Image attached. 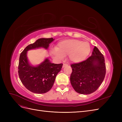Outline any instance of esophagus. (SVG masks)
Masks as SVG:
<instances>
[{"instance_id": "obj_1", "label": "esophagus", "mask_w": 122, "mask_h": 122, "mask_svg": "<svg viewBox=\"0 0 122 122\" xmlns=\"http://www.w3.org/2000/svg\"><path fill=\"white\" fill-rule=\"evenodd\" d=\"M66 66H68V64H63V65H62V68H64Z\"/></svg>"}]
</instances>
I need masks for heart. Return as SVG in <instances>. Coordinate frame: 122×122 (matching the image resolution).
Segmentation results:
<instances>
[{
    "instance_id": "heart-1",
    "label": "heart",
    "mask_w": 122,
    "mask_h": 122,
    "mask_svg": "<svg viewBox=\"0 0 122 122\" xmlns=\"http://www.w3.org/2000/svg\"><path fill=\"white\" fill-rule=\"evenodd\" d=\"M91 51L90 44L75 39H69L59 42L56 49H52L51 54L55 58L62 60L69 55L70 61L79 63L86 60Z\"/></svg>"
}]
</instances>
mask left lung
<instances>
[{
	"label": "left lung",
	"instance_id": "left-lung-1",
	"mask_svg": "<svg viewBox=\"0 0 122 122\" xmlns=\"http://www.w3.org/2000/svg\"><path fill=\"white\" fill-rule=\"evenodd\" d=\"M72 72L70 81L78 93L87 95L94 93L105 78L106 66L104 57L95 46L92 54L86 60L71 65Z\"/></svg>",
	"mask_w": 122,
	"mask_h": 122
}]
</instances>
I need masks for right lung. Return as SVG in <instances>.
<instances>
[{"instance_id":"obj_1","label":"right lung","mask_w":122,"mask_h":122,"mask_svg":"<svg viewBox=\"0 0 122 122\" xmlns=\"http://www.w3.org/2000/svg\"><path fill=\"white\" fill-rule=\"evenodd\" d=\"M54 39L41 38L28 45L20 54L18 66V75L21 82L27 90L36 94L46 93L51 90L62 64L51 63L46 58L41 64L34 67L29 64L27 51L42 47L47 49Z\"/></svg>"}]
</instances>
